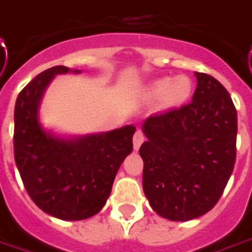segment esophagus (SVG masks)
Listing matches in <instances>:
<instances>
[{"label":"esophagus","mask_w":252,"mask_h":252,"mask_svg":"<svg viewBox=\"0 0 252 252\" xmlns=\"http://www.w3.org/2000/svg\"><path fill=\"white\" fill-rule=\"evenodd\" d=\"M143 140H145V135H143V132H142L140 129H138L136 132L133 133V138H132L133 149H135V150H138V149L140 148V145L143 143Z\"/></svg>","instance_id":"1"}]
</instances>
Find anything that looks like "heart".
Returning a JSON list of instances; mask_svg holds the SVG:
<instances>
[{
	"label": "heart",
	"instance_id": "1",
	"mask_svg": "<svg viewBox=\"0 0 252 252\" xmlns=\"http://www.w3.org/2000/svg\"><path fill=\"white\" fill-rule=\"evenodd\" d=\"M191 94V81L189 77L176 76L174 78H158L150 85L149 97L161 99L164 106L175 107L188 100Z\"/></svg>",
	"mask_w": 252,
	"mask_h": 252
}]
</instances>
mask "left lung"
Returning a JSON list of instances; mask_svg holds the SVG:
<instances>
[{
  "label": "left lung",
  "mask_w": 252,
  "mask_h": 252,
  "mask_svg": "<svg viewBox=\"0 0 252 252\" xmlns=\"http://www.w3.org/2000/svg\"><path fill=\"white\" fill-rule=\"evenodd\" d=\"M191 102L143 123V191L160 217L189 220L218 203L236 162L237 112L229 92L205 73H194Z\"/></svg>",
  "instance_id": "left-lung-1"
}]
</instances>
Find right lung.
I'll return each instance as SVG.
<instances>
[{
	"mask_svg": "<svg viewBox=\"0 0 252 252\" xmlns=\"http://www.w3.org/2000/svg\"><path fill=\"white\" fill-rule=\"evenodd\" d=\"M68 70L48 68L20 91L15 104L13 155L37 207L59 220H80L97 214L110 196L120 165L132 152L135 126L73 140L45 132L38 121L41 97L51 80Z\"/></svg>",
	"mask_w": 252,
	"mask_h": 252,
	"instance_id": "add662e5",
	"label": "right lung"
}]
</instances>
